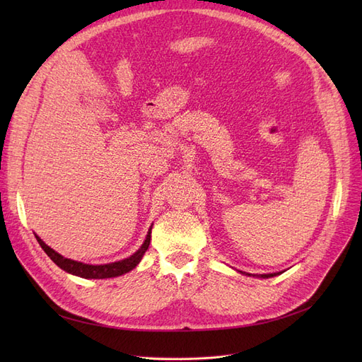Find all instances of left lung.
<instances>
[{
    "instance_id": "left-lung-1",
    "label": "left lung",
    "mask_w": 362,
    "mask_h": 362,
    "mask_svg": "<svg viewBox=\"0 0 362 362\" xmlns=\"http://www.w3.org/2000/svg\"><path fill=\"white\" fill-rule=\"evenodd\" d=\"M276 275H279V273H266V275H257V276H259V278H272V276H276Z\"/></svg>"
}]
</instances>
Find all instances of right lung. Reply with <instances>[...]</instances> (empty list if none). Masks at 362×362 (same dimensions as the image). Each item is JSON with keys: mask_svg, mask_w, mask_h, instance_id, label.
<instances>
[{"mask_svg": "<svg viewBox=\"0 0 362 362\" xmlns=\"http://www.w3.org/2000/svg\"><path fill=\"white\" fill-rule=\"evenodd\" d=\"M151 229H152V226L149 228L144 245H141L140 249L137 252H134L133 255L125 258V259H120V261H116V262H108V264H100V266L84 264V262H80V261L64 258L60 254H57L56 250L51 249L48 245L43 243L40 237L36 235V238H37L40 247L47 252V255L64 272H68V273H71V275H75V276L86 278V279H105V278H115V276L124 275V273L133 270L139 264L141 257H144V254L149 247Z\"/></svg>", "mask_w": 362, "mask_h": 362, "instance_id": "add662e5", "label": "right lung"}]
</instances>
